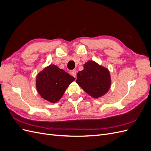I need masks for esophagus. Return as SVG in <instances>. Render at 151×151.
<instances>
[{"instance_id":"1","label":"esophagus","mask_w":151,"mask_h":151,"mask_svg":"<svg viewBox=\"0 0 151 151\" xmlns=\"http://www.w3.org/2000/svg\"><path fill=\"white\" fill-rule=\"evenodd\" d=\"M70 73V74H71L72 76H74V77H76V71L75 70H71Z\"/></svg>"}]
</instances>
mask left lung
<instances>
[{"label":"left lung","mask_w":151,"mask_h":151,"mask_svg":"<svg viewBox=\"0 0 151 151\" xmlns=\"http://www.w3.org/2000/svg\"><path fill=\"white\" fill-rule=\"evenodd\" d=\"M76 83L91 96L98 98L108 91L111 77L107 68L89 60L84 65V69L77 74Z\"/></svg>","instance_id":"1"}]
</instances>
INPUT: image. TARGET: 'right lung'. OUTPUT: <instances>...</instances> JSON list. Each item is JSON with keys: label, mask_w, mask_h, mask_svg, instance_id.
I'll use <instances>...</instances> for the list:
<instances>
[{"label": "right lung", "mask_w": 151, "mask_h": 151, "mask_svg": "<svg viewBox=\"0 0 151 151\" xmlns=\"http://www.w3.org/2000/svg\"><path fill=\"white\" fill-rule=\"evenodd\" d=\"M74 77L55 65L45 68L36 77V86L38 93L50 103H56L64 94Z\"/></svg>", "instance_id": "right-lung-1"}]
</instances>
